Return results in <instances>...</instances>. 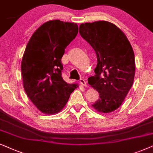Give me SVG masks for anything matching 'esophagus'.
Returning a JSON list of instances; mask_svg holds the SVG:
<instances>
[{
  "instance_id": "34e87169",
  "label": "esophagus",
  "mask_w": 153,
  "mask_h": 153,
  "mask_svg": "<svg viewBox=\"0 0 153 153\" xmlns=\"http://www.w3.org/2000/svg\"><path fill=\"white\" fill-rule=\"evenodd\" d=\"M80 82L81 83V85H83V86H84V87H87V82H86V81H85V79H82V78H81L80 80Z\"/></svg>"
}]
</instances>
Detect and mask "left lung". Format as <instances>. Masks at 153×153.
Returning a JSON list of instances; mask_svg holds the SVG:
<instances>
[{
  "instance_id": "8db88e82",
  "label": "left lung",
  "mask_w": 153,
  "mask_h": 153,
  "mask_svg": "<svg viewBox=\"0 0 153 153\" xmlns=\"http://www.w3.org/2000/svg\"><path fill=\"white\" fill-rule=\"evenodd\" d=\"M79 33L97 56L95 75L88 78L89 84L99 93L92 106L101 113H111L120 106L133 85V49L125 33L111 22L82 24Z\"/></svg>"
}]
</instances>
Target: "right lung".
Wrapping results in <instances>:
<instances>
[{
	"label": "right lung",
	"mask_w": 153,
	"mask_h": 153,
	"mask_svg": "<svg viewBox=\"0 0 153 153\" xmlns=\"http://www.w3.org/2000/svg\"><path fill=\"white\" fill-rule=\"evenodd\" d=\"M78 32L75 23L52 20L33 33L26 47L21 66L24 88L42 113H59L76 88L62 78V58Z\"/></svg>",
	"instance_id": "right-lung-1"
}]
</instances>
